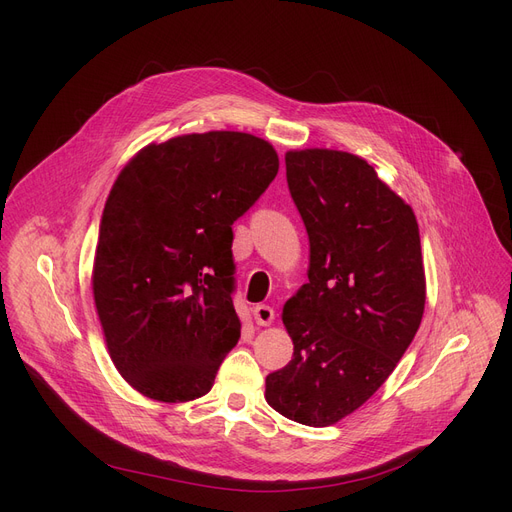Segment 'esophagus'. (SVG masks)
<instances>
[{
    "label": "esophagus",
    "instance_id": "1",
    "mask_svg": "<svg viewBox=\"0 0 512 512\" xmlns=\"http://www.w3.org/2000/svg\"><path fill=\"white\" fill-rule=\"evenodd\" d=\"M253 315H255V321L259 326H270L276 317V311L270 305H257L253 309Z\"/></svg>",
    "mask_w": 512,
    "mask_h": 512
}]
</instances>
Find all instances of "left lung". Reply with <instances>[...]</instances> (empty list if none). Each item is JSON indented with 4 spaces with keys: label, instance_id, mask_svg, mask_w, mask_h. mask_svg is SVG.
Instances as JSON below:
<instances>
[{
    "label": "left lung",
    "instance_id": "left-lung-1",
    "mask_svg": "<svg viewBox=\"0 0 512 512\" xmlns=\"http://www.w3.org/2000/svg\"><path fill=\"white\" fill-rule=\"evenodd\" d=\"M286 180L309 234V282L284 305L294 353L265 378V400L292 421L326 427L375 394L419 330V226L353 153L288 151Z\"/></svg>",
    "mask_w": 512,
    "mask_h": 512
}]
</instances>
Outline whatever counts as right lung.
<instances>
[{
	"mask_svg": "<svg viewBox=\"0 0 512 512\" xmlns=\"http://www.w3.org/2000/svg\"><path fill=\"white\" fill-rule=\"evenodd\" d=\"M274 147L211 130L151 143L116 178L93 297L122 378L159 402L207 394L240 338L232 224L276 178Z\"/></svg>",
	"mask_w": 512,
	"mask_h": 512,
	"instance_id": "right-lung-1",
	"label": "right lung"
}]
</instances>
